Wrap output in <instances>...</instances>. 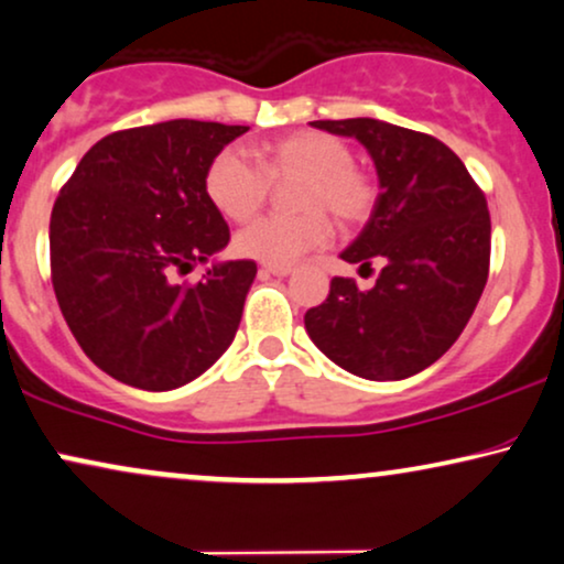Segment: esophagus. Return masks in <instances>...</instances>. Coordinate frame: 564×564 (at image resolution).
<instances>
[{
    "mask_svg": "<svg viewBox=\"0 0 564 564\" xmlns=\"http://www.w3.org/2000/svg\"><path fill=\"white\" fill-rule=\"evenodd\" d=\"M261 274L288 276V274H292V267H274V264H264V267H261Z\"/></svg>",
    "mask_w": 564,
    "mask_h": 564,
    "instance_id": "obj_1",
    "label": "esophagus"
}]
</instances>
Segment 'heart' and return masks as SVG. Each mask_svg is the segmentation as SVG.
Segmentation results:
<instances>
[{"instance_id": "heart-1", "label": "heart", "mask_w": 564, "mask_h": 564, "mask_svg": "<svg viewBox=\"0 0 564 564\" xmlns=\"http://www.w3.org/2000/svg\"><path fill=\"white\" fill-rule=\"evenodd\" d=\"M295 217H261L236 236V251L246 259L284 267L332 238L336 223H365L378 202L376 178L352 163L345 139L326 131H292L264 148V160L253 163L246 152L228 148L209 160L204 192L219 215L246 223L264 207L272 181H295Z\"/></svg>"}]
</instances>
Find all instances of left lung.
Masks as SVG:
<instances>
[{
	"mask_svg": "<svg viewBox=\"0 0 564 564\" xmlns=\"http://www.w3.org/2000/svg\"><path fill=\"white\" fill-rule=\"evenodd\" d=\"M311 123L368 148L380 194L341 259L383 269L370 290L334 276L328 297L305 313V332L355 376L409 378L448 352L485 290L492 232L485 192L456 152L422 131L378 119Z\"/></svg>",
	"mask_w": 564,
	"mask_h": 564,
	"instance_id": "1",
	"label": "left lung"
}]
</instances>
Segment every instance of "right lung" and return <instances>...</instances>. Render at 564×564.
Masks as SVG:
<instances>
[{
	"instance_id": "right-lung-1",
	"label": "right lung",
	"mask_w": 564,
	"mask_h": 564,
	"mask_svg": "<svg viewBox=\"0 0 564 564\" xmlns=\"http://www.w3.org/2000/svg\"><path fill=\"white\" fill-rule=\"evenodd\" d=\"M248 127L173 119L95 142L51 209V282L83 352L108 376L171 391L236 339L256 261L175 284L230 240L204 192L209 160Z\"/></svg>"
}]
</instances>
